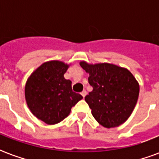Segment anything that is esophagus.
<instances>
[{
	"label": "esophagus",
	"instance_id": "esophagus-1",
	"mask_svg": "<svg viewBox=\"0 0 159 159\" xmlns=\"http://www.w3.org/2000/svg\"><path fill=\"white\" fill-rule=\"evenodd\" d=\"M81 94H82V96L83 97V98H85V97H86V95H87V91L83 90L82 93H81Z\"/></svg>",
	"mask_w": 159,
	"mask_h": 159
}]
</instances>
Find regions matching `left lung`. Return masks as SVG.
<instances>
[{"instance_id":"1","label":"left lung","mask_w":159,"mask_h":159,"mask_svg":"<svg viewBox=\"0 0 159 159\" xmlns=\"http://www.w3.org/2000/svg\"><path fill=\"white\" fill-rule=\"evenodd\" d=\"M89 73L88 82L93 91L85 97L92 114L102 126L118 127L130 117L136 106L139 86L128 69L113 64L95 65L81 61Z\"/></svg>"}]
</instances>
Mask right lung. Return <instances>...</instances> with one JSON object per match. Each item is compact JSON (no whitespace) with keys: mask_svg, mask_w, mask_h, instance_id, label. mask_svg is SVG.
Here are the masks:
<instances>
[{"mask_svg":"<svg viewBox=\"0 0 159 159\" xmlns=\"http://www.w3.org/2000/svg\"><path fill=\"white\" fill-rule=\"evenodd\" d=\"M68 65L51 61L40 66L29 77L25 88L27 106L34 116L47 124L60 123L69 115L82 96L71 89L64 78Z\"/></svg>","mask_w":159,"mask_h":159,"instance_id":"1","label":"right lung"}]
</instances>
